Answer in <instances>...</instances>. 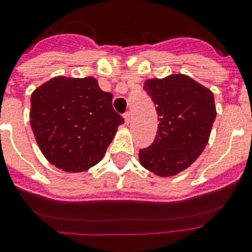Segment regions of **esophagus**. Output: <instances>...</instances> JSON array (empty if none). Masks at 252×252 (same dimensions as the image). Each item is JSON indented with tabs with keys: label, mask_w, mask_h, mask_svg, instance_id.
I'll list each match as a JSON object with an SVG mask.
<instances>
[{
	"label": "esophagus",
	"mask_w": 252,
	"mask_h": 252,
	"mask_svg": "<svg viewBox=\"0 0 252 252\" xmlns=\"http://www.w3.org/2000/svg\"><path fill=\"white\" fill-rule=\"evenodd\" d=\"M124 119H125V122H126V125L130 124V122H131V113L130 112L125 113Z\"/></svg>",
	"instance_id": "obj_1"
}]
</instances>
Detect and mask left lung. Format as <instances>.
<instances>
[{
	"mask_svg": "<svg viewBox=\"0 0 252 252\" xmlns=\"http://www.w3.org/2000/svg\"><path fill=\"white\" fill-rule=\"evenodd\" d=\"M144 90L157 104L155 140L139 153L140 164L159 177H173L197 160L216 120L213 93L184 74L148 79Z\"/></svg>",
	"mask_w": 252,
	"mask_h": 252,
	"instance_id": "obj_1",
	"label": "left lung"
}]
</instances>
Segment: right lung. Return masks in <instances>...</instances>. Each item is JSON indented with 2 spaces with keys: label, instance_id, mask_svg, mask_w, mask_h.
I'll return each instance as SVG.
<instances>
[{
  "label": "right lung",
  "instance_id": "1",
  "mask_svg": "<svg viewBox=\"0 0 252 252\" xmlns=\"http://www.w3.org/2000/svg\"><path fill=\"white\" fill-rule=\"evenodd\" d=\"M124 119L93 77H55L31 94L30 125L44 157L81 173L99 162Z\"/></svg>",
  "mask_w": 252,
  "mask_h": 252
}]
</instances>
